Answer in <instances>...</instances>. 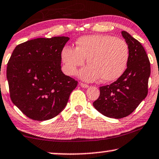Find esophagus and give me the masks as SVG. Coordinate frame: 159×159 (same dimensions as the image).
<instances>
[{
  "label": "esophagus",
  "instance_id": "esophagus-1",
  "mask_svg": "<svg viewBox=\"0 0 159 159\" xmlns=\"http://www.w3.org/2000/svg\"><path fill=\"white\" fill-rule=\"evenodd\" d=\"M80 86H81V87L84 88H87L89 87V85H88V84H86L82 83V82H81V83H80Z\"/></svg>",
  "mask_w": 159,
  "mask_h": 159
}]
</instances>
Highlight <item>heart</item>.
<instances>
[{
  "mask_svg": "<svg viewBox=\"0 0 159 159\" xmlns=\"http://www.w3.org/2000/svg\"><path fill=\"white\" fill-rule=\"evenodd\" d=\"M76 44V48L65 47L62 50L61 58L67 75H75L85 58L89 65L80 71V78L84 81L101 77L104 82H113L126 69L130 53L123 39L109 35H90L80 37Z\"/></svg>",
  "mask_w": 159,
  "mask_h": 159,
  "instance_id": "heart-1",
  "label": "heart"
}]
</instances>
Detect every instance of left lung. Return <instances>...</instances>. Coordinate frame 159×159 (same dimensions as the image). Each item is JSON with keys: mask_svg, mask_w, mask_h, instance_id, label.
Masks as SVG:
<instances>
[{"mask_svg": "<svg viewBox=\"0 0 159 159\" xmlns=\"http://www.w3.org/2000/svg\"><path fill=\"white\" fill-rule=\"evenodd\" d=\"M129 49L127 69L111 84L100 87V96L93 103L100 113L120 119L132 113L148 95L150 63L143 45L125 30L121 32Z\"/></svg>", "mask_w": 159, "mask_h": 159, "instance_id": "left-lung-1", "label": "left lung"}]
</instances>
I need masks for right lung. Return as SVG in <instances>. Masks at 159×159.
Masks as SVG:
<instances>
[{"label":"right lung","mask_w":159,"mask_h":159,"mask_svg":"<svg viewBox=\"0 0 159 159\" xmlns=\"http://www.w3.org/2000/svg\"><path fill=\"white\" fill-rule=\"evenodd\" d=\"M69 37L38 38L17 45L7 64L13 104L34 120H49L66 106L77 81L61 71V52Z\"/></svg>","instance_id":"obj_1"}]
</instances>
